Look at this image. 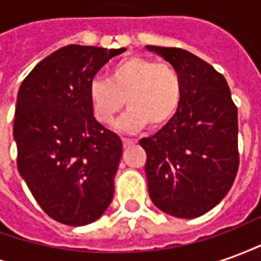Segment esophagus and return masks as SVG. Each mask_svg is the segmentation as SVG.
<instances>
[{"mask_svg":"<svg viewBox=\"0 0 261 261\" xmlns=\"http://www.w3.org/2000/svg\"><path fill=\"white\" fill-rule=\"evenodd\" d=\"M121 141H123V145H124V148L131 147V145H134V144L137 142L136 140H131V138H123Z\"/></svg>","mask_w":261,"mask_h":261,"instance_id":"esophagus-1","label":"esophagus"}]
</instances>
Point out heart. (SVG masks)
<instances>
[{
	"instance_id": "obj_1",
	"label": "heart",
	"mask_w": 261,
	"mask_h": 261,
	"mask_svg": "<svg viewBox=\"0 0 261 261\" xmlns=\"http://www.w3.org/2000/svg\"><path fill=\"white\" fill-rule=\"evenodd\" d=\"M88 95L99 123L113 124L127 102L130 110L120 123L121 128L141 130L151 124L158 130L179 113L183 81L175 65L133 56L120 60L109 69L108 81H92Z\"/></svg>"
}]
</instances>
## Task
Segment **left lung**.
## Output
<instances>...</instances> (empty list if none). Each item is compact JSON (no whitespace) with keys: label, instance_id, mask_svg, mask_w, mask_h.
I'll return each mask as SVG.
<instances>
[{"label":"left lung","instance_id":"obj_1","mask_svg":"<svg viewBox=\"0 0 261 261\" xmlns=\"http://www.w3.org/2000/svg\"><path fill=\"white\" fill-rule=\"evenodd\" d=\"M175 65L183 81L180 110L152 137L147 152L148 193L164 213L196 218L218 204L238 168V109L224 75L183 48L147 46Z\"/></svg>","mask_w":261,"mask_h":261}]
</instances>
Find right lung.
Instances as JSON below:
<instances>
[{
    "label": "right lung",
    "mask_w": 261,
    "mask_h": 261,
    "mask_svg": "<svg viewBox=\"0 0 261 261\" xmlns=\"http://www.w3.org/2000/svg\"><path fill=\"white\" fill-rule=\"evenodd\" d=\"M124 51L61 47L32 69L18 92V170L43 211L61 224H91L113 200L123 144L93 117L88 91L97 71Z\"/></svg>",
    "instance_id": "1"
}]
</instances>
